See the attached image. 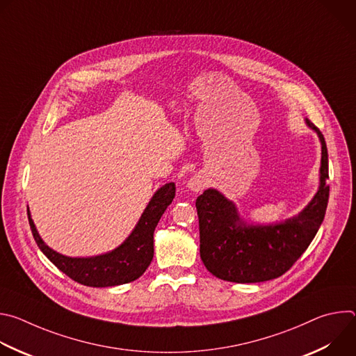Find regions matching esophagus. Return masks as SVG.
<instances>
[{
    "label": "esophagus",
    "mask_w": 356,
    "mask_h": 356,
    "mask_svg": "<svg viewBox=\"0 0 356 356\" xmlns=\"http://www.w3.org/2000/svg\"><path fill=\"white\" fill-rule=\"evenodd\" d=\"M206 184H207V181H206V179H204V176H202V175H194V176L190 177V180L187 181V187H188L191 191H194V193L201 191L202 188L206 187Z\"/></svg>",
    "instance_id": "esophagus-1"
}]
</instances>
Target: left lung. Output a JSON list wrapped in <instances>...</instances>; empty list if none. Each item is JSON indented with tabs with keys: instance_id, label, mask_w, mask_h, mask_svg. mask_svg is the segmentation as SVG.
<instances>
[{
	"instance_id": "left-lung-1",
	"label": "left lung",
	"mask_w": 356,
	"mask_h": 356,
	"mask_svg": "<svg viewBox=\"0 0 356 356\" xmlns=\"http://www.w3.org/2000/svg\"><path fill=\"white\" fill-rule=\"evenodd\" d=\"M321 143L318 190L297 216L283 221L246 222L235 206L217 188L197 197L200 257L216 277L234 283H258L287 272L314 239L325 216L330 186L328 154L323 134L309 120Z\"/></svg>"
}]
</instances>
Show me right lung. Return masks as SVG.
<instances>
[{
  "instance_id": "add662e5",
  "label": "right lung",
  "mask_w": 356,
  "mask_h": 356,
  "mask_svg": "<svg viewBox=\"0 0 356 356\" xmlns=\"http://www.w3.org/2000/svg\"><path fill=\"white\" fill-rule=\"evenodd\" d=\"M173 181L163 184L152 195L139 221L127 239L115 249L95 257L72 258L47 246L40 238L28 209L29 225L43 255L59 270L77 283L90 287H111L136 280L143 275L154 258L155 228L175 198Z\"/></svg>"
}]
</instances>
